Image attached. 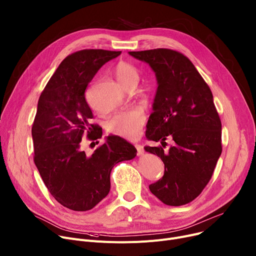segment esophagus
<instances>
[{
	"instance_id": "esophagus-1",
	"label": "esophagus",
	"mask_w": 256,
	"mask_h": 256,
	"mask_svg": "<svg viewBox=\"0 0 256 256\" xmlns=\"http://www.w3.org/2000/svg\"><path fill=\"white\" fill-rule=\"evenodd\" d=\"M136 148H137V151H138L137 154H138L139 156H142L143 153H144V148H143V146H142V145H136Z\"/></svg>"
}]
</instances>
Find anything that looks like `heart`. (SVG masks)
<instances>
[{
	"instance_id": "obj_1",
	"label": "heart",
	"mask_w": 256,
	"mask_h": 256,
	"mask_svg": "<svg viewBox=\"0 0 256 256\" xmlns=\"http://www.w3.org/2000/svg\"><path fill=\"white\" fill-rule=\"evenodd\" d=\"M114 73L118 81L126 90L137 88L141 79L139 69L128 62H119L114 69ZM146 120V115L142 109L134 108L124 111L113 116L107 122V130L128 139H132L139 136L141 128Z\"/></svg>"
}]
</instances>
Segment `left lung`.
Returning a JSON list of instances; mask_svg holds the SVG:
<instances>
[{"mask_svg": "<svg viewBox=\"0 0 256 256\" xmlns=\"http://www.w3.org/2000/svg\"><path fill=\"white\" fill-rule=\"evenodd\" d=\"M154 71L158 90L146 137L160 142L171 136L168 152L161 146H146L164 164V174L149 185L150 192L168 206L194 200L210 181L222 151L221 120L213 94L194 64L176 50L158 48L130 51Z\"/></svg>", "mask_w": 256, "mask_h": 256, "instance_id": "obj_1", "label": "left lung"}]
</instances>
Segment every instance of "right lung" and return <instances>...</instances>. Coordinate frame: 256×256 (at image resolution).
Returning <instances> with one entry per match:
<instances>
[{
	"label": "right lung",
	"instance_id": "add662e5",
	"mask_svg": "<svg viewBox=\"0 0 256 256\" xmlns=\"http://www.w3.org/2000/svg\"><path fill=\"white\" fill-rule=\"evenodd\" d=\"M120 54L83 49L68 56L38 100L32 128L34 162L51 196L73 211L98 205L110 192L113 166L137 156V149L118 136L107 137L90 156L80 149L84 134L92 141L103 134L102 128L90 122L94 114L85 90L100 68Z\"/></svg>",
	"mask_w": 256,
	"mask_h": 256
}]
</instances>
